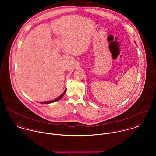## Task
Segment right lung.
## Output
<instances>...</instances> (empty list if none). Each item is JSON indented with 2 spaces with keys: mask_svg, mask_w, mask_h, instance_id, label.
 <instances>
[{
  "mask_svg": "<svg viewBox=\"0 0 156 156\" xmlns=\"http://www.w3.org/2000/svg\"><path fill=\"white\" fill-rule=\"evenodd\" d=\"M66 91V89H65V90L64 91V92H63L60 96H58L57 98H56L55 99H54V100H53V101H47V102H41V103H42V104H50V103H53V102H57V101H59V100H60V99H62V98L63 96V95L65 94Z\"/></svg>",
  "mask_w": 156,
  "mask_h": 156,
  "instance_id": "1",
  "label": "right lung"
}]
</instances>
